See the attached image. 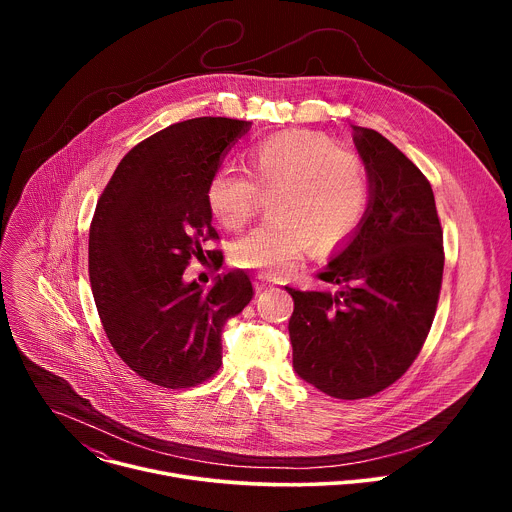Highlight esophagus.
I'll return each mask as SVG.
<instances>
[{
    "label": "esophagus",
    "mask_w": 512,
    "mask_h": 512,
    "mask_svg": "<svg viewBox=\"0 0 512 512\" xmlns=\"http://www.w3.org/2000/svg\"><path fill=\"white\" fill-rule=\"evenodd\" d=\"M271 285H273V279H271V277H267V275H257V277H255V291H257V294H259V291L271 287Z\"/></svg>",
    "instance_id": "obj_1"
}]
</instances>
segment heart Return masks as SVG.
Returning <instances> with one entry per match:
<instances>
[{
  "mask_svg": "<svg viewBox=\"0 0 512 512\" xmlns=\"http://www.w3.org/2000/svg\"><path fill=\"white\" fill-rule=\"evenodd\" d=\"M245 172L218 168L206 186L210 214L229 231L243 229L271 194V218L233 245V263L269 277L289 273L312 249L342 247L360 229L371 202L364 162L330 137L296 129L253 143Z\"/></svg>",
  "mask_w": 512,
  "mask_h": 512,
  "instance_id": "1",
  "label": "heart"
}]
</instances>
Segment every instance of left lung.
Returning <instances> with one entry per match:
<instances>
[{"mask_svg":"<svg viewBox=\"0 0 512 512\" xmlns=\"http://www.w3.org/2000/svg\"><path fill=\"white\" fill-rule=\"evenodd\" d=\"M371 180L360 229L330 257L324 289L285 287L294 298L289 340L298 377L336 399L393 385L419 354L444 275L433 190L419 168L375 129L352 125Z\"/></svg>","mask_w":512,"mask_h":512,"instance_id":"left-lung-1","label":"left lung"}]
</instances>
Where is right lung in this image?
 Here are the masks:
<instances>
[{"mask_svg": "<svg viewBox=\"0 0 512 512\" xmlns=\"http://www.w3.org/2000/svg\"><path fill=\"white\" fill-rule=\"evenodd\" d=\"M249 121L198 117L143 139L119 162L89 231V277L105 334L141 379L186 389L223 362L221 332L253 298L245 271L214 277L210 289L184 279L192 255L218 239L206 204Z\"/></svg>", "mask_w": 512, "mask_h": 512, "instance_id": "obj_1", "label": "right lung"}]
</instances>
